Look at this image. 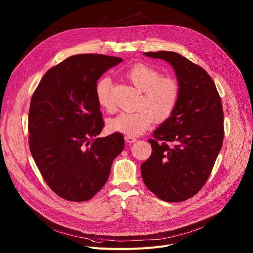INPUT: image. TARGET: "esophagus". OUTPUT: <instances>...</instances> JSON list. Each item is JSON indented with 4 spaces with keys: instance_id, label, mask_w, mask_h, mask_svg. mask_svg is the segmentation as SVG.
Here are the masks:
<instances>
[{
    "instance_id": "esophagus-1",
    "label": "esophagus",
    "mask_w": 253,
    "mask_h": 253,
    "mask_svg": "<svg viewBox=\"0 0 253 253\" xmlns=\"http://www.w3.org/2000/svg\"><path fill=\"white\" fill-rule=\"evenodd\" d=\"M125 140H126V142H128V143H134L137 139L134 138V137H132V136H125Z\"/></svg>"
}]
</instances>
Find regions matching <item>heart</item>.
I'll list each match as a JSON object with an SVG mask.
<instances>
[{"mask_svg":"<svg viewBox=\"0 0 253 253\" xmlns=\"http://www.w3.org/2000/svg\"><path fill=\"white\" fill-rule=\"evenodd\" d=\"M127 79L142 92L135 112H122L107 122L112 132L137 136L145 132L155 121H164L174 112L180 96V85L172 77L161 76L151 65L137 63L126 72ZM95 97L99 106L107 112L115 110L112 83L109 77L100 78L95 85Z\"/></svg>","mask_w":253,"mask_h":253,"instance_id":"heart-1","label":"heart"}]
</instances>
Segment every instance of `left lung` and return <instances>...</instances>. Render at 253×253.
Wrapping results in <instances>:
<instances>
[{
    "label": "left lung",
    "instance_id": "8db88e82",
    "mask_svg": "<svg viewBox=\"0 0 253 253\" xmlns=\"http://www.w3.org/2000/svg\"><path fill=\"white\" fill-rule=\"evenodd\" d=\"M170 63L180 85L172 115L149 139L150 157L141 165L143 181L159 199L180 202L204 186L224 137L219 93L207 72L175 52H147Z\"/></svg>",
    "mask_w": 253,
    "mask_h": 253
}]
</instances>
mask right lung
<instances>
[{"mask_svg":"<svg viewBox=\"0 0 253 253\" xmlns=\"http://www.w3.org/2000/svg\"><path fill=\"white\" fill-rule=\"evenodd\" d=\"M120 62L101 54L71 56L49 69L33 93L30 151L48 186L68 201L99 192L124 148L119 132L97 137L105 123L95 97L97 80Z\"/></svg>","mask_w":253,"mask_h":253,"instance_id":"right-lung-1","label":"right lung"}]
</instances>
